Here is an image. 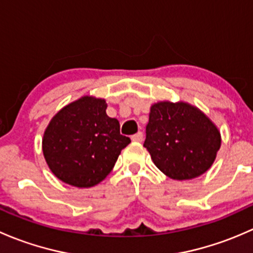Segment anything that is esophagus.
<instances>
[{
    "instance_id": "34e87169",
    "label": "esophagus",
    "mask_w": 253,
    "mask_h": 253,
    "mask_svg": "<svg viewBox=\"0 0 253 253\" xmlns=\"http://www.w3.org/2000/svg\"><path fill=\"white\" fill-rule=\"evenodd\" d=\"M131 139L133 142H138V143L142 142L143 141V133L142 132H137L136 134H133V136L131 137Z\"/></svg>"
}]
</instances>
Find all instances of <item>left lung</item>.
I'll return each mask as SVG.
<instances>
[{
    "label": "left lung",
    "mask_w": 253,
    "mask_h": 253,
    "mask_svg": "<svg viewBox=\"0 0 253 253\" xmlns=\"http://www.w3.org/2000/svg\"><path fill=\"white\" fill-rule=\"evenodd\" d=\"M215 125L195 106L160 101L150 108L144 147L160 171L174 180L206 172L220 148Z\"/></svg>",
    "instance_id": "8db88e82"
}]
</instances>
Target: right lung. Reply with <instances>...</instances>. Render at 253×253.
I'll use <instances>...</instances> for the list:
<instances>
[{"label":"right lung","instance_id":"right-lung-1","mask_svg":"<svg viewBox=\"0 0 253 253\" xmlns=\"http://www.w3.org/2000/svg\"><path fill=\"white\" fill-rule=\"evenodd\" d=\"M131 139L106 115L104 99L83 96L60 110L48 124L42 152L48 168L68 185L91 187L112 170Z\"/></svg>","mask_w":253,"mask_h":253}]
</instances>
